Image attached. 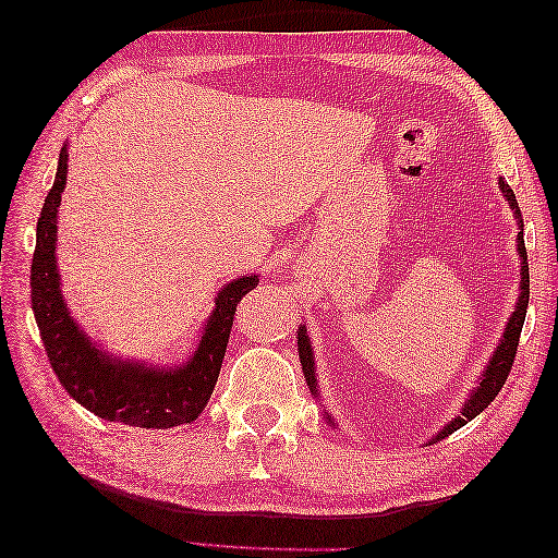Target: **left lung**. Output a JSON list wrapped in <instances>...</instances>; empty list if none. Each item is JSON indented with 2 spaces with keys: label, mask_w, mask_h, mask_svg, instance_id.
<instances>
[{
  "label": "left lung",
  "mask_w": 558,
  "mask_h": 558,
  "mask_svg": "<svg viewBox=\"0 0 558 558\" xmlns=\"http://www.w3.org/2000/svg\"><path fill=\"white\" fill-rule=\"evenodd\" d=\"M499 187L501 193H505L509 207L514 209V217L519 227L522 225V209H519V203L514 197V190H511L505 180L499 178ZM517 250H519V257H522V281H519V289H522V294H519L517 301V308L514 314H511L509 324L505 328V336H501V341L497 345L495 355H492L489 363H487V371L482 373V378L477 383V388L470 392L468 403H464L462 413L450 420V425H445V430H440L435 435V440H440L445 435H452L454 430H460L462 425H468V420L477 417L482 410H485L492 400L497 398V392L505 386V380L511 371V363H514V355H517V345H519V336H522V326H524V316H526V306H529V264H526V246H524V232L517 234ZM299 359H301V371H304V378L308 383V388H312L314 396H318V388H316V373H314V353H312V341H308L306 336V328L299 326ZM331 420V417H328Z\"/></svg>",
  "instance_id": "left-lung-1"
}]
</instances>
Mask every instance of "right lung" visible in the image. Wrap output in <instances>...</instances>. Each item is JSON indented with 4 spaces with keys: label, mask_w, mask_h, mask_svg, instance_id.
Returning a JSON list of instances; mask_svg holds the SVG:
<instances>
[{
    "label": "right lung",
    "mask_w": 558,
    "mask_h": 558,
    "mask_svg": "<svg viewBox=\"0 0 558 558\" xmlns=\"http://www.w3.org/2000/svg\"><path fill=\"white\" fill-rule=\"evenodd\" d=\"M66 148H61L53 187L44 199L36 222V250L32 259V308L44 349L59 383L76 403L90 413L133 427H168L197 420L213 396L230 341L236 304L257 287V277L234 279L219 291L215 312L207 318L195 355L180 368H155L148 363L121 361L96 349L69 314L61 296L57 267V213L66 185Z\"/></svg>",
    "instance_id": "add662e5"
}]
</instances>
